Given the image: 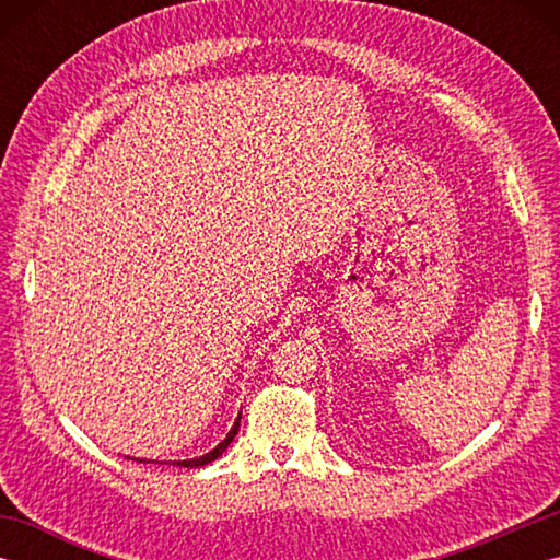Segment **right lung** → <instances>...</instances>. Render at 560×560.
Segmentation results:
<instances>
[{
  "instance_id": "add662e5",
  "label": "right lung",
  "mask_w": 560,
  "mask_h": 560,
  "mask_svg": "<svg viewBox=\"0 0 560 560\" xmlns=\"http://www.w3.org/2000/svg\"><path fill=\"white\" fill-rule=\"evenodd\" d=\"M237 428H241V416H237V421L233 423V428L229 431V435H225L221 443L213 447L211 452H207V455H201V457H197V459H183V462H173V464H177V467H187V469H195V467H205V464H209V462H213L217 457H221L223 455V450L229 447L231 443H233V438H235V433H237Z\"/></svg>"
}]
</instances>
